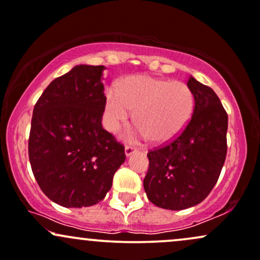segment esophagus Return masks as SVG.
<instances>
[{
  "instance_id": "34e87169",
  "label": "esophagus",
  "mask_w": 260,
  "mask_h": 260,
  "mask_svg": "<svg viewBox=\"0 0 260 260\" xmlns=\"http://www.w3.org/2000/svg\"><path fill=\"white\" fill-rule=\"evenodd\" d=\"M135 152H138V150H136V148L134 147V146H130V145L125 146V154H126V157L131 156V154L135 153Z\"/></svg>"
}]
</instances>
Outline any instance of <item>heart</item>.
<instances>
[{
    "instance_id": "1",
    "label": "heart",
    "mask_w": 260,
    "mask_h": 260,
    "mask_svg": "<svg viewBox=\"0 0 260 260\" xmlns=\"http://www.w3.org/2000/svg\"><path fill=\"white\" fill-rule=\"evenodd\" d=\"M195 109V97L184 82L135 75L125 77L116 87L106 91V120L116 130L134 112L139 134L153 142L174 139L185 129Z\"/></svg>"
}]
</instances>
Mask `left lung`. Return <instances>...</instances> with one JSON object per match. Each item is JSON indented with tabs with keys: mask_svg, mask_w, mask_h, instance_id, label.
I'll return each mask as SVG.
<instances>
[{
	"mask_svg": "<svg viewBox=\"0 0 260 260\" xmlns=\"http://www.w3.org/2000/svg\"><path fill=\"white\" fill-rule=\"evenodd\" d=\"M191 120L173 141L148 151L150 165L144 179L148 200L167 210L198 205L216 184L227 153L229 116L216 93L194 77Z\"/></svg>",
	"mask_w": 260,
	"mask_h": 260,
	"instance_id": "8db88e82",
	"label": "left lung"
}]
</instances>
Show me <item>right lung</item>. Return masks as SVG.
Instances as JSON below:
<instances>
[{"instance_id":"1","label":"right lung","mask_w":260,"mask_h":260,"mask_svg":"<svg viewBox=\"0 0 260 260\" xmlns=\"http://www.w3.org/2000/svg\"><path fill=\"white\" fill-rule=\"evenodd\" d=\"M104 69L75 66L46 87L33 110L31 171L43 193L65 208L103 200L125 161L124 146L102 126Z\"/></svg>"}]
</instances>
